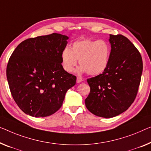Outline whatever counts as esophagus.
<instances>
[{
    "instance_id": "34e87169",
    "label": "esophagus",
    "mask_w": 151,
    "mask_h": 151,
    "mask_svg": "<svg viewBox=\"0 0 151 151\" xmlns=\"http://www.w3.org/2000/svg\"><path fill=\"white\" fill-rule=\"evenodd\" d=\"M83 81V78L81 77V76H77V77H76V82L77 83H81Z\"/></svg>"
}]
</instances>
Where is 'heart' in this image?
I'll use <instances>...</instances> for the list:
<instances>
[{"label": "heart", "mask_w": 151, "mask_h": 151, "mask_svg": "<svg viewBox=\"0 0 151 151\" xmlns=\"http://www.w3.org/2000/svg\"><path fill=\"white\" fill-rule=\"evenodd\" d=\"M111 48L104 40H93L84 39L73 44L71 49H64L62 53L63 67L68 73H71L77 64L80 65L79 73L87 72L90 75L102 73L109 64Z\"/></svg>", "instance_id": "b5f03b06"}]
</instances>
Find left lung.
Wrapping results in <instances>:
<instances>
[{
    "mask_svg": "<svg viewBox=\"0 0 151 151\" xmlns=\"http://www.w3.org/2000/svg\"><path fill=\"white\" fill-rule=\"evenodd\" d=\"M111 51L102 74L87 78L90 93L85 99L88 111L111 118L125 112L134 102L142 73V59L134 44L122 35H110Z\"/></svg>",
    "mask_w": 151,
    "mask_h": 151,
    "instance_id": "obj_1",
    "label": "left lung"
}]
</instances>
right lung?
<instances>
[{
	"instance_id": "1",
	"label": "right lung",
	"mask_w": 151,
	"mask_h": 151,
	"mask_svg": "<svg viewBox=\"0 0 151 151\" xmlns=\"http://www.w3.org/2000/svg\"><path fill=\"white\" fill-rule=\"evenodd\" d=\"M68 37L60 34L30 38L18 45L9 60L6 78L13 100L24 113L45 117L57 112L76 76L62 65Z\"/></svg>"
}]
</instances>
